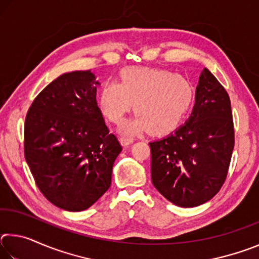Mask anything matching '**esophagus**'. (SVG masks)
I'll list each match as a JSON object with an SVG mask.
<instances>
[{
  "instance_id": "34e87169",
  "label": "esophagus",
  "mask_w": 259,
  "mask_h": 259,
  "mask_svg": "<svg viewBox=\"0 0 259 259\" xmlns=\"http://www.w3.org/2000/svg\"><path fill=\"white\" fill-rule=\"evenodd\" d=\"M120 142L123 146H128V145H130V144H133L135 142V139L131 137H121Z\"/></svg>"
}]
</instances>
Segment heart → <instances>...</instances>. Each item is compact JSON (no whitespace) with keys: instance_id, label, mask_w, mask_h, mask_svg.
I'll return each mask as SVG.
<instances>
[{"instance_id":"obj_1","label":"heart","mask_w":259,"mask_h":259,"mask_svg":"<svg viewBox=\"0 0 259 259\" xmlns=\"http://www.w3.org/2000/svg\"><path fill=\"white\" fill-rule=\"evenodd\" d=\"M193 100L191 83L166 69L128 67L120 82H107L98 97L99 107L109 121L117 123L134 104V119L122 125L124 133L148 130L162 135L177 128Z\"/></svg>"}]
</instances>
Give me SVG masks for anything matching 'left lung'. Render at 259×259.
I'll return each mask as SVG.
<instances>
[{
	"instance_id": "1",
	"label": "left lung",
	"mask_w": 259,
	"mask_h": 259,
	"mask_svg": "<svg viewBox=\"0 0 259 259\" xmlns=\"http://www.w3.org/2000/svg\"><path fill=\"white\" fill-rule=\"evenodd\" d=\"M150 146L152 183L170 202L192 208L219 192L233 153L234 126L229 94L209 69L201 73L185 124Z\"/></svg>"
}]
</instances>
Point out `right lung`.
<instances>
[{"instance_id":"add662e5","label":"right lung","mask_w":259,"mask_h":259,"mask_svg":"<svg viewBox=\"0 0 259 259\" xmlns=\"http://www.w3.org/2000/svg\"><path fill=\"white\" fill-rule=\"evenodd\" d=\"M91 71L65 73L36 96L26 115L25 159L52 204L82 211L104 195L122 151L96 100Z\"/></svg>"}]
</instances>
